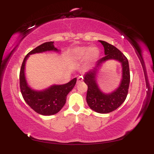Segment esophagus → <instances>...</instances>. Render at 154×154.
Returning <instances> with one entry per match:
<instances>
[{
	"instance_id": "obj_1",
	"label": "esophagus",
	"mask_w": 154,
	"mask_h": 154,
	"mask_svg": "<svg viewBox=\"0 0 154 154\" xmlns=\"http://www.w3.org/2000/svg\"><path fill=\"white\" fill-rule=\"evenodd\" d=\"M83 81V79H82V77H79L77 78V83L78 84V83H80L81 82H82Z\"/></svg>"
}]
</instances>
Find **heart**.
<instances>
[{
    "mask_svg": "<svg viewBox=\"0 0 154 154\" xmlns=\"http://www.w3.org/2000/svg\"><path fill=\"white\" fill-rule=\"evenodd\" d=\"M99 48L95 46L77 47L70 52V57L73 61H81L84 58L87 64L92 63L95 61L99 56Z\"/></svg>",
    "mask_w": 154,
    "mask_h": 154,
    "instance_id": "b5f03b06",
    "label": "heart"
}]
</instances>
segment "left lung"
I'll list each match as a JSON object with an SVG mask.
<instances>
[{
	"label": "left lung",
	"instance_id": "left-lung-1",
	"mask_svg": "<svg viewBox=\"0 0 154 154\" xmlns=\"http://www.w3.org/2000/svg\"><path fill=\"white\" fill-rule=\"evenodd\" d=\"M103 45L105 56L100 59L94 67L86 72L83 81L88 86L87 103L91 109L98 113L112 112L122 104L128 92L130 76L128 59L115 46L105 41L99 40ZM109 60H115L122 66V79L116 89L110 93H104L100 89L96 81V74L103 63Z\"/></svg>",
	"mask_w": 154,
	"mask_h": 154
}]
</instances>
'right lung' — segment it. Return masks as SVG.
Instances as JSON below:
<instances>
[{"label":"right lung","instance_id":"right-lung-1","mask_svg":"<svg viewBox=\"0 0 154 154\" xmlns=\"http://www.w3.org/2000/svg\"><path fill=\"white\" fill-rule=\"evenodd\" d=\"M45 51L60 53V50L55 47L54 42H45L39 45L26 55L20 72V87L21 93L29 106L35 112L44 116L53 115L60 112L66 103L67 96L75 85L77 78L63 85H51L42 90H35L29 85L25 75L26 61L30 55Z\"/></svg>","mask_w":154,"mask_h":154}]
</instances>
